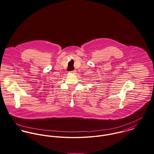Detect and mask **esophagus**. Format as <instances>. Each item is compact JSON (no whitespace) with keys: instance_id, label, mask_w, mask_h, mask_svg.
Instances as JSON below:
<instances>
[{"instance_id":"34e87169","label":"esophagus","mask_w":154,"mask_h":154,"mask_svg":"<svg viewBox=\"0 0 154 154\" xmlns=\"http://www.w3.org/2000/svg\"><path fill=\"white\" fill-rule=\"evenodd\" d=\"M69 72L71 73H75L76 72V71L75 70H71V71H70Z\"/></svg>"}]
</instances>
